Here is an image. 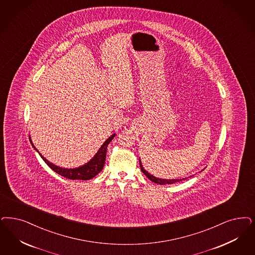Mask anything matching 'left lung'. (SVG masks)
<instances>
[{
    "label": "left lung",
    "instance_id": "left-lung-1",
    "mask_svg": "<svg viewBox=\"0 0 255 255\" xmlns=\"http://www.w3.org/2000/svg\"><path fill=\"white\" fill-rule=\"evenodd\" d=\"M139 164H140L141 171H142L145 175L147 176L151 182H153V183H155V184H158V185H167H167H171V184H174V183H177V182H180V181H183V180L186 179V178H183V179H173V180L159 179V178H156V177H154V176L150 175L149 172H147V171L143 168L142 165H141L140 160H139ZM191 177H192V176H191Z\"/></svg>",
    "mask_w": 255,
    "mask_h": 255
}]
</instances>
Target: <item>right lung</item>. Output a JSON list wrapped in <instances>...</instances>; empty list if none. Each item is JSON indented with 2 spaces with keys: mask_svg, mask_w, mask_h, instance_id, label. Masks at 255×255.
I'll list each match as a JSON object with an SVG mask.
<instances>
[{
  "mask_svg": "<svg viewBox=\"0 0 255 255\" xmlns=\"http://www.w3.org/2000/svg\"><path fill=\"white\" fill-rule=\"evenodd\" d=\"M114 137L115 133L112 134L109 138L106 139V142L102 145V147L98 150V152L93 158L91 159L86 165H84L82 167H76V168H70L69 169V168H62V167L54 166L53 164L50 163L47 159L44 158L39 152L38 153L41 156V158L43 159L45 163L51 167L53 171H55L57 174L63 176L67 179H70V180H84V181H87V180L92 179L93 177H95L104 168L105 162H106L107 146ZM32 145H33V143H32ZM33 147L35 148L34 145H33Z\"/></svg>",
  "mask_w": 255,
  "mask_h": 255,
  "instance_id": "obj_1",
  "label": "right lung"
}]
</instances>
